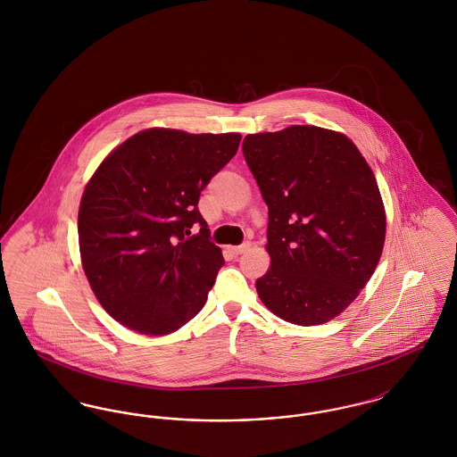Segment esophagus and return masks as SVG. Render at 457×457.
<instances>
[{
    "label": "esophagus",
    "mask_w": 457,
    "mask_h": 457,
    "mask_svg": "<svg viewBox=\"0 0 457 457\" xmlns=\"http://www.w3.org/2000/svg\"><path fill=\"white\" fill-rule=\"evenodd\" d=\"M248 248H250V245H248V243H245V245H239V246H228L229 253H231V255H235V257H238V255H241V253H245Z\"/></svg>",
    "instance_id": "obj_1"
}]
</instances>
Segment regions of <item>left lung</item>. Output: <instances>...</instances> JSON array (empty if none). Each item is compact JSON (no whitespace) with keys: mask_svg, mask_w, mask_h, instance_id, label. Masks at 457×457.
Returning <instances> with one entry per match:
<instances>
[{"mask_svg":"<svg viewBox=\"0 0 457 457\" xmlns=\"http://www.w3.org/2000/svg\"><path fill=\"white\" fill-rule=\"evenodd\" d=\"M243 154L269 207L259 298L286 322L326 324L356 300L384 250L375 174L345 133L313 125L250 133Z\"/></svg>","mask_w":457,"mask_h":457,"instance_id":"obj_1","label":"left lung"}]
</instances>
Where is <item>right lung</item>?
Returning a JSON list of instances; mask_svg holds the SVG:
<instances>
[{"label": "right lung", "instance_id": "obj_1", "mask_svg": "<svg viewBox=\"0 0 457 457\" xmlns=\"http://www.w3.org/2000/svg\"><path fill=\"white\" fill-rule=\"evenodd\" d=\"M239 140V133L147 129L109 153L88 179L79 209L82 267L121 326L166 336L207 302L224 259L196 204Z\"/></svg>", "mask_w": 457, "mask_h": 457}]
</instances>
